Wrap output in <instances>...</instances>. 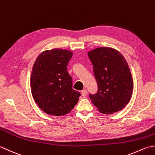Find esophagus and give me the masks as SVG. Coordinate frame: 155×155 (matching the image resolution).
Instances as JSON below:
<instances>
[{"instance_id":"34e87169","label":"esophagus","mask_w":155,"mask_h":155,"mask_svg":"<svg viewBox=\"0 0 155 155\" xmlns=\"http://www.w3.org/2000/svg\"><path fill=\"white\" fill-rule=\"evenodd\" d=\"M81 95L83 96L84 97H85V96H86L87 95V90H81Z\"/></svg>"}]
</instances>
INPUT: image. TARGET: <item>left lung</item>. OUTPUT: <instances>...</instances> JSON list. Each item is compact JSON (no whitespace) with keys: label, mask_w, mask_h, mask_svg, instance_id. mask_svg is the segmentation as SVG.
Segmentation results:
<instances>
[{"label":"left lung","mask_w":155,"mask_h":155,"mask_svg":"<svg viewBox=\"0 0 155 155\" xmlns=\"http://www.w3.org/2000/svg\"><path fill=\"white\" fill-rule=\"evenodd\" d=\"M92 63L97 91L90 98L101 113L110 114L122 110L130 101L133 81L129 66L117 50L98 47L87 53Z\"/></svg>","instance_id":"8db88e82"}]
</instances>
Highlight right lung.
Masks as SVG:
<instances>
[{
    "label": "right lung",
    "instance_id": "add662e5",
    "mask_svg": "<svg viewBox=\"0 0 155 155\" xmlns=\"http://www.w3.org/2000/svg\"><path fill=\"white\" fill-rule=\"evenodd\" d=\"M73 53L53 49L37 57L31 76L33 99L47 114L64 116L69 113L79 100L80 93L72 88L68 64Z\"/></svg>",
    "mask_w": 155,
    "mask_h": 155
}]
</instances>
